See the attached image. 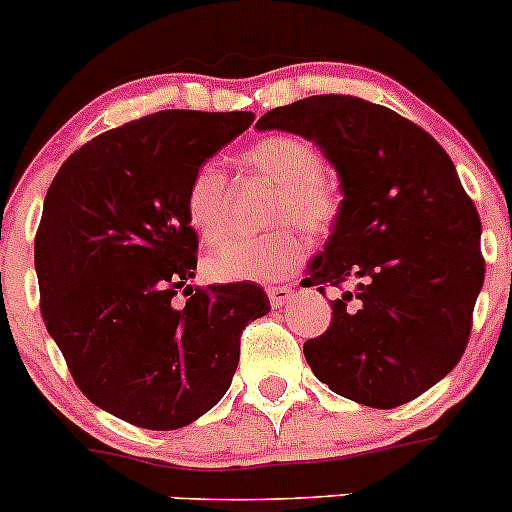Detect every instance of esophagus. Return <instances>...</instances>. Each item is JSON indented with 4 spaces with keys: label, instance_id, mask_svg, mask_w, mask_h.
<instances>
[{
    "label": "esophagus",
    "instance_id": "obj_1",
    "mask_svg": "<svg viewBox=\"0 0 512 512\" xmlns=\"http://www.w3.org/2000/svg\"><path fill=\"white\" fill-rule=\"evenodd\" d=\"M292 295H295V290L287 285H277V287H267V297H270V305L275 307H282L285 302L292 300Z\"/></svg>",
    "mask_w": 512,
    "mask_h": 512
}]
</instances>
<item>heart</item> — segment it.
Masks as SVG:
<instances>
[{
    "instance_id": "heart-1",
    "label": "heart",
    "mask_w": 512,
    "mask_h": 512,
    "mask_svg": "<svg viewBox=\"0 0 512 512\" xmlns=\"http://www.w3.org/2000/svg\"><path fill=\"white\" fill-rule=\"evenodd\" d=\"M240 165L275 185L267 222L280 227L265 235L222 242L207 255L205 272L217 282L280 280L310 252V240L302 229L315 237L335 230L340 220V195L325 177L322 152L305 137H262L240 152ZM185 217L202 242L212 245L227 235V175L217 162H202L190 175Z\"/></svg>"
}]
</instances>
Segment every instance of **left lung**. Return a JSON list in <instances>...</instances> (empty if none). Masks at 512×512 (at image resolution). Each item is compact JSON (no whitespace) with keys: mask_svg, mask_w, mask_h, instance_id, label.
<instances>
[{"mask_svg":"<svg viewBox=\"0 0 512 512\" xmlns=\"http://www.w3.org/2000/svg\"><path fill=\"white\" fill-rule=\"evenodd\" d=\"M257 127L307 137L340 175V220L302 285L342 295L302 347L307 365L367 408L420 398L463 357L485 280L480 217L453 160L423 127L350 94L270 109Z\"/></svg>","mask_w":512,"mask_h":512,"instance_id":"8db88e82","label":"left lung"}]
</instances>
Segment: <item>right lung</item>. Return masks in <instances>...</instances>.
Here are the masks:
<instances>
[{"instance_id":"right-lung-1","label":"right lung","mask_w":512,"mask_h":512,"mask_svg":"<svg viewBox=\"0 0 512 512\" xmlns=\"http://www.w3.org/2000/svg\"><path fill=\"white\" fill-rule=\"evenodd\" d=\"M252 122L195 109L132 119L72 152L44 197L34 237L44 325L77 388L137 428H185L215 408L242 330L270 312L252 282L187 285L200 245L187 182Z\"/></svg>"}]
</instances>
